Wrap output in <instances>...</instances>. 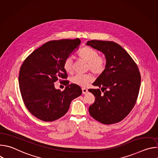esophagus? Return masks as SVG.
Listing matches in <instances>:
<instances>
[{"mask_svg":"<svg viewBox=\"0 0 158 158\" xmlns=\"http://www.w3.org/2000/svg\"><path fill=\"white\" fill-rule=\"evenodd\" d=\"M82 94H86L87 93L88 90L86 88H85V87H82Z\"/></svg>","mask_w":158,"mask_h":158,"instance_id":"esophagus-1","label":"esophagus"}]
</instances>
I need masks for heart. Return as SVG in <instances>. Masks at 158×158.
I'll list each match as a JSON object with an SVG mask.
<instances>
[{"mask_svg": "<svg viewBox=\"0 0 158 158\" xmlns=\"http://www.w3.org/2000/svg\"><path fill=\"white\" fill-rule=\"evenodd\" d=\"M79 57L88 64V69L94 74L99 76L102 74L106 67L107 61L105 57L99 56L98 51L91 47H84L81 49L78 53ZM63 68L67 73L71 74L73 71V58L71 56L67 57L63 64ZM93 80L91 74H77L73 76L71 81L76 85L81 86L86 85L89 82Z\"/></svg>", "mask_w": 158, "mask_h": 158, "instance_id": "1", "label": "heart"}]
</instances>
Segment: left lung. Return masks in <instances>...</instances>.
Instances as JSON below:
<instances>
[{"label":"left lung","mask_w":158,"mask_h":158,"mask_svg":"<svg viewBox=\"0 0 158 158\" xmlns=\"http://www.w3.org/2000/svg\"><path fill=\"white\" fill-rule=\"evenodd\" d=\"M86 45L102 52L107 61L104 72L93 84L101 91L89 89L96 97L94 102L89 106V114L104 124L120 122L129 114L138 99L141 85L138 67L114 42L92 40Z\"/></svg>","instance_id":"8db88e82"}]
</instances>
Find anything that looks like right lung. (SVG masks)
<instances>
[{
    "label": "right lung",
    "instance_id": "1",
    "mask_svg": "<svg viewBox=\"0 0 158 158\" xmlns=\"http://www.w3.org/2000/svg\"><path fill=\"white\" fill-rule=\"evenodd\" d=\"M79 39L51 40L34 51L22 63L19 76L20 91L24 104L37 118L47 122L57 120L66 114L71 101L82 94L76 84H69L63 91L54 82L66 79L63 68L65 59L77 48Z\"/></svg>",
    "mask_w": 158,
    "mask_h": 158
}]
</instances>
